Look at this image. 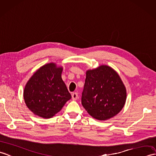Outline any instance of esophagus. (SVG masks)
Instances as JSON below:
<instances>
[{"mask_svg":"<svg viewBox=\"0 0 156 156\" xmlns=\"http://www.w3.org/2000/svg\"><path fill=\"white\" fill-rule=\"evenodd\" d=\"M78 98V95L77 92H74V93L72 94V98L73 100H77Z\"/></svg>","mask_w":156,"mask_h":156,"instance_id":"obj_1","label":"esophagus"}]
</instances>
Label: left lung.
<instances>
[{"label": "left lung", "mask_w": 156, "mask_h": 156, "mask_svg": "<svg viewBox=\"0 0 156 156\" xmlns=\"http://www.w3.org/2000/svg\"><path fill=\"white\" fill-rule=\"evenodd\" d=\"M126 90L116 72L108 66L86 72L82 104L88 113L99 120L118 114L124 107Z\"/></svg>", "instance_id": "left-lung-1"}]
</instances>
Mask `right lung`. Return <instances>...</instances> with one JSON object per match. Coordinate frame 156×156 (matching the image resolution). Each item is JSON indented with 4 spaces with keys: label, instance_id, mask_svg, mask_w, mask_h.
Listing matches in <instances>:
<instances>
[{
    "label": "right lung",
    "instance_id": "obj_1",
    "mask_svg": "<svg viewBox=\"0 0 156 156\" xmlns=\"http://www.w3.org/2000/svg\"><path fill=\"white\" fill-rule=\"evenodd\" d=\"M62 68L46 64L38 69L28 81L24 90L27 107L36 115L50 118L60 111L71 98L61 77Z\"/></svg>",
    "mask_w": 156,
    "mask_h": 156
}]
</instances>
